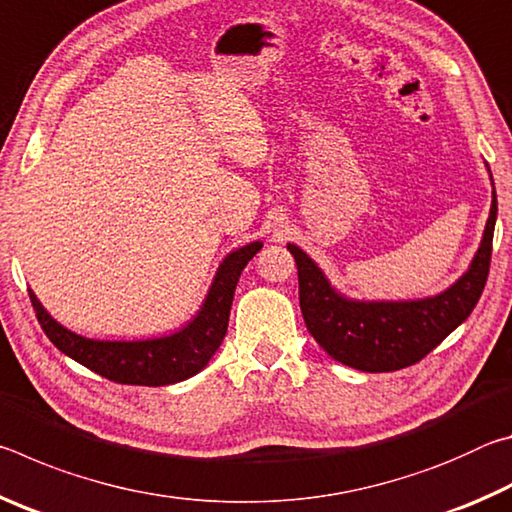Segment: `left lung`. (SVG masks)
<instances>
[{
	"label": "left lung",
	"instance_id": "obj_1",
	"mask_svg": "<svg viewBox=\"0 0 512 512\" xmlns=\"http://www.w3.org/2000/svg\"><path fill=\"white\" fill-rule=\"evenodd\" d=\"M495 223L497 192L492 183L490 216L467 271L436 296L413 300L345 296L305 250L287 244L298 266L300 309L309 334L334 361L361 372H391L413 366L467 320L479 302L490 271Z\"/></svg>",
	"mask_w": 512,
	"mask_h": 512
}]
</instances>
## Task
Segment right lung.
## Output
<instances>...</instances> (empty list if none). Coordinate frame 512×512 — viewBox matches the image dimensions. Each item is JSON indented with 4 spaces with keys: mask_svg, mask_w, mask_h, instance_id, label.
Returning <instances> with one entry per match:
<instances>
[{
    "mask_svg": "<svg viewBox=\"0 0 512 512\" xmlns=\"http://www.w3.org/2000/svg\"><path fill=\"white\" fill-rule=\"evenodd\" d=\"M262 241L232 250L223 257L214 273V280L207 289L201 309L192 320L171 334L153 336V339L137 341H110L88 339L76 334L42 307L36 293L29 289V298L36 309L38 323L45 329L47 339L69 359L79 361L97 375L117 384L135 386H169L194 377L201 372L214 352L219 350L225 332H228L230 307L235 298L239 275L246 264L262 250Z\"/></svg>",
    "mask_w": 512,
    "mask_h": 512,
    "instance_id": "obj_1",
    "label": "right lung"
}]
</instances>
